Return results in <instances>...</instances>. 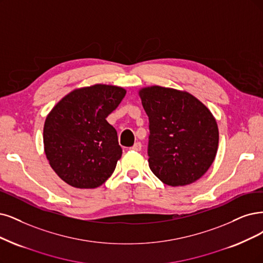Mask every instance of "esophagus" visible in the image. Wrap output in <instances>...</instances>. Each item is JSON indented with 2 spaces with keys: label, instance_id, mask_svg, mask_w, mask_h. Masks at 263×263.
I'll use <instances>...</instances> for the list:
<instances>
[{
  "label": "esophagus",
  "instance_id": "obj_1",
  "mask_svg": "<svg viewBox=\"0 0 263 263\" xmlns=\"http://www.w3.org/2000/svg\"><path fill=\"white\" fill-rule=\"evenodd\" d=\"M130 149L131 151H135V152H140L142 149V144L140 142H137Z\"/></svg>",
  "mask_w": 263,
  "mask_h": 263
}]
</instances>
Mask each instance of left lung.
<instances>
[{"label": "left lung", "instance_id": "obj_1", "mask_svg": "<svg viewBox=\"0 0 263 263\" xmlns=\"http://www.w3.org/2000/svg\"><path fill=\"white\" fill-rule=\"evenodd\" d=\"M139 95L149 119L151 170L170 186L196 182L218 152L216 118L186 91L152 85L140 89Z\"/></svg>", "mask_w": 263, "mask_h": 263}]
</instances>
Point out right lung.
Here are the masks:
<instances>
[{
  "mask_svg": "<svg viewBox=\"0 0 263 263\" xmlns=\"http://www.w3.org/2000/svg\"><path fill=\"white\" fill-rule=\"evenodd\" d=\"M125 93L123 87L109 84L79 87L46 116L44 153L55 173L70 186L96 189L114 173L122 149L106 118Z\"/></svg>",
  "mask_w": 263,
  "mask_h": 263,
  "instance_id": "add662e5",
  "label": "right lung"
}]
</instances>
